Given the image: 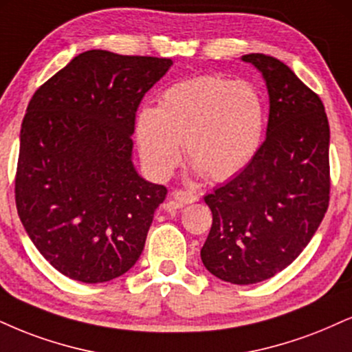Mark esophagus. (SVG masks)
Here are the masks:
<instances>
[{"label":"esophagus","instance_id":"34e87169","mask_svg":"<svg viewBox=\"0 0 352 352\" xmlns=\"http://www.w3.org/2000/svg\"><path fill=\"white\" fill-rule=\"evenodd\" d=\"M197 200H198L197 193L193 192L179 190V192L173 193V201H175V205H188V203H195Z\"/></svg>","mask_w":352,"mask_h":352}]
</instances>
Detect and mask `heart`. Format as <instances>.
I'll return each instance as SVG.
<instances>
[{
    "instance_id": "b5f03b06",
    "label": "heart",
    "mask_w": 352,
    "mask_h": 352,
    "mask_svg": "<svg viewBox=\"0 0 352 352\" xmlns=\"http://www.w3.org/2000/svg\"><path fill=\"white\" fill-rule=\"evenodd\" d=\"M265 131V103L249 82L203 75L168 87L155 109L135 120V139L146 168L167 179L182 159V142L195 172L228 180L251 164Z\"/></svg>"
}]
</instances>
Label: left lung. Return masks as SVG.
<instances>
[{
    "mask_svg": "<svg viewBox=\"0 0 352 352\" xmlns=\"http://www.w3.org/2000/svg\"><path fill=\"white\" fill-rule=\"evenodd\" d=\"M241 60L267 87V135L243 172L205 197L213 224L200 256L214 277L251 285L290 265L318 230L329 201V124L320 96L285 63L264 54Z\"/></svg>",
    "mask_w": 352,
    "mask_h": 352,
    "instance_id": "left-lung-1",
    "label": "left lung"
}]
</instances>
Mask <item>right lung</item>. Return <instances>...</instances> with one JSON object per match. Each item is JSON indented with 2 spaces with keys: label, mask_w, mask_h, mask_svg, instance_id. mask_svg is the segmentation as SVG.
Masks as SVG:
<instances>
[{
  "label": "right lung",
  "mask_w": 352,
  "mask_h": 352,
  "mask_svg": "<svg viewBox=\"0 0 352 352\" xmlns=\"http://www.w3.org/2000/svg\"><path fill=\"white\" fill-rule=\"evenodd\" d=\"M170 58L87 50L37 88L19 135L16 206L45 261L83 283L126 274L167 188L133 164L135 111Z\"/></svg>",
  "instance_id": "1"
}]
</instances>
